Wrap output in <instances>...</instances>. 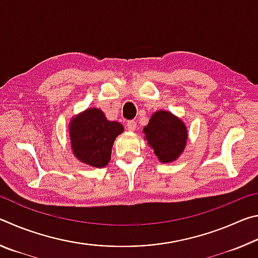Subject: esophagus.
I'll use <instances>...</instances> for the list:
<instances>
[{
    "label": "esophagus",
    "mask_w": 258,
    "mask_h": 258,
    "mask_svg": "<svg viewBox=\"0 0 258 258\" xmlns=\"http://www.w3.org/2000/svg\"><path fill=\"white\" fill-rule=\"evenodd\" d=\"M127 128L130 131H134L135 128H137V121H135V120H128L127 121Z\"/></svg>",
    "instance_id": "esophagus-1"
}]
</instances>
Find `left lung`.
I'll return each instance as SVG.
<instances>
[{
	"mask_svg": "<svg viewBox=\"0 0 258 258\" xmlns=\"http://www.w3.org/2000/svg\"><path fill=\"white\" fill-rule=\"evenodd\" d=\"M143 132L161 163L175 160L186 145V127L182 120L168 111L155 112Z\"/></svg>",
	"mask_w": 258,
	"mask_h": 258,
	"instance_id": "obj_1",
	"label": "left lung"
}]
</instances>
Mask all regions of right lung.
Here are the masks:
<instances>
[{
  "instance_id": "1",
  "label": "right lung",
  "mask_w": 258,
  "mask_h": 258,
  "mask_svg": "<svg viewBox=\"0 0 258 258\" xmlns=\"http://www.w3.org/2000/svg\"><path fill=\"white\" fill-rule=\"evenodd\" d=\"M123 131V125L108 120L100 109H87L69 127L74 155L87 165L103 167L110 160L113 141Z\"/></svg>"
}]
</instances>
